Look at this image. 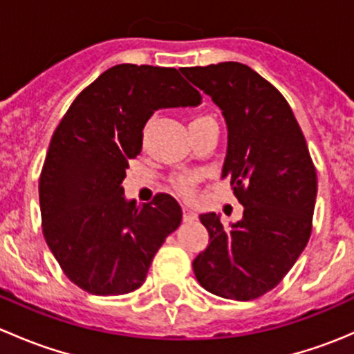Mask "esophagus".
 <instances>
[{
    "label": "esophagus",
    "instance_id": "esophagus-1",
    "mask_svg": "<svg viewBox=\"0 0 354 354\" xmlns=\"http://www.w3.org/2000/svg\"><path fill=\"white\" fill-rule=\"evenodd\" d=\"M183 219L187 221V223H192V221L197 219V214H195L190 207H183Z\"/></svg>",
    "mask_w": 354,
    "mask_h": 354
}]
</instances>
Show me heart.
Masks as SVG:
<instances>
[{"label":"heart","mask_w":354,"mask_h":354,"mask_svg":"<svg viewBox=\"0 0 354 354\" xmlns=\"http://www.w3.org/2000/svg\"><path fill=\"white\" fill-rule=\"evenodd\" d=\"M197 120V118H195ZM173 185L181 195H190L194 192V185H195V176L194 174H178V176L173 178Z\"/></svg>","instance_id":"1"}]
</instances>
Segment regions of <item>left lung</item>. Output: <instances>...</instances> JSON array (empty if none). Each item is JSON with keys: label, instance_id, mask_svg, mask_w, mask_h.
<instances>
[{"label": "left lung", "instance_id": "1", "mask_svg": "<svg viewBox=\"0 0 354 354\" xmlns=\"http://www.w3.org/2000/svg\"><path fill=\"white\" fill-rule=\"evenodd\" d=\"M183 73L223 113V178L243 205V217L230 227L216 212L200 214L209 245L194 260V272L212 295L255 299L283 281L308 243L315 167L286 99L252 68L224 62Z\"/></svg>", "mask_w": 354, "mask_h": 354}]
</instances>
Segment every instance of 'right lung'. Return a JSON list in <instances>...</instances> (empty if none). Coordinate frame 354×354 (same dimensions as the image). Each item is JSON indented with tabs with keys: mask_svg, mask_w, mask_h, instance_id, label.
<instances>
[{
	"mask_svg": "<svg viewBox=\"0 0 354 354\" xmlns=\"http://www.w3.org/2000/svg\"><path fill=\"white\" fill-rule=\"evenodd\" d=\"M202 95L174 68L116 65L77 95L49 144L41 180L42 233L71 283L99 296L144 284L152 259L181 223L171 195L127 200L128 160L157 109L195 108Z\"/></svg>",
	"mask_w": 354,
	"mask_h": 354,
	"instance_id": "obj_1",
	"label": "right lung"
}]
</instances>
